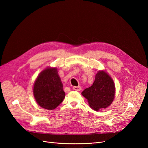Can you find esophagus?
Listing matches in <instances>:
<instances>
[{
  "instance_id": "obj_1",
  "label": "esophagus",
  "mask_w": 148,
  "mask_h": 148,
  "mask_svg": "<svg viewBox=\"0 0 148 148\" xmlns=\"http://www.w3.org/2000/svg\"><path fill=\"white\" fill-rule=\"evenodd\" d=\"M73 89L75 91H80L82 89L81 86H73Z\"/></svg>"
}]
</instances>
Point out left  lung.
Listing matches in <instances>:
<instances>
[{"mask_svg": "<svg viewBox=\"0 0 148 148\" xmlns=\"http://www.w3.org/2000/svg\"><path fill=\"white\" fill-rule=\"evenodd\" d=\"M95 110L108 107L115 96V85L113 79L104 71H99L91 86L82 92Z\"/></svg>", "mask_w": 148, "mask_h": 148, "instance_id": "obj_1", "label": "left lung"}]
</instances>
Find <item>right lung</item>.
I'll list each match as a JSON object with an SVG mask.
<instances>
[{
    "label": "right lung",
    "instance_id": "1",
    "mask_svg": "<svg viewBox=\"0 0 148 148\" xmlns=\"http://www.w3.org/2000/svg\"><path fill=\"white\" fill-rule=\"evenodd\" d=\"M33 94L38 104L47 110L56 109L65 98L63 84L56 68H47L39 74L34 84Z\"/></svg>",
    "mask_w": 148,
    "mask_h": 148
}]
</instances>
